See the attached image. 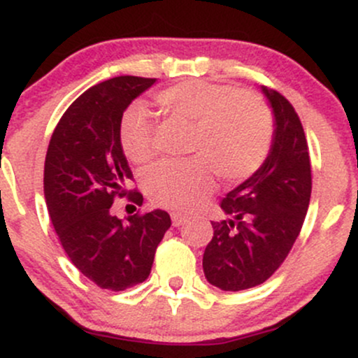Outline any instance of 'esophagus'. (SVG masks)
<instances>
[{"label":"esophagus","instance_id":"esophagus-1","mask_svg":"<svg viewBox=\"0 0 358 358\" xmlns=\"http://www.w3.org/2000/svg\"><path fill=\"white\" fill-rule=\"evenodd\" d=\"M170 215H171V224H173V227H180V225H183L185 222L188 220V217L180 212H171Z\"/></svg>","mask_w":358,"mask_h":358}]
</instances>
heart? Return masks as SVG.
Instances as JSON below:
<instances>
[{
	"instance_id": "1",
	"label": "heart",
	"mask_w": 358,
	"mask_h": 358,
	"mask_svg": "<svg viewBox=\"0 0 358 358\" xmlns=\"http://www.w3.org/2000/svg\"><path fill=\"white\" fill-rule=\"evenodd\" d=\"M165 113L193 124L188 139L192 158L151 166L143 185L156 205L193 210L213 190V173L225 183L248 180L268 158L273 116L261 97L231 85L185 80L156 97ZM122 153L129 162L148 163L155 156L153 124L141 108H131L119 129Z\"/></svg>"
}]
</instances>
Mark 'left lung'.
<instances>
[{"mask_svg":"<svg viewBox=\"0 0 358 358\" xmlns=\"http://www.w3.org/2000/svg\"><path fill=\"white\" fill-rule=\"evenodd\" d=\"M274 116L273 143L261 168L220 202L225 220L212 222L203 273L224 291H242L282 264L310 205L311 165L296 110L276 90L261 87Z\"/></svg>","mask_w":358,"mask_h":358,"instance_id":"obj_1","label":"left lung"}]
</instances>
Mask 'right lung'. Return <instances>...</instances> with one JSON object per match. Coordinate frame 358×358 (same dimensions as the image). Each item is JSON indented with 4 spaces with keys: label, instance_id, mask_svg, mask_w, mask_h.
I'll return each mask as SVG.
<instances>
[{
    "label": "right lung",
    "instance_id": "right-lung-1",
    "mask_svg": "<svg viewBox=\"0 0 358 358\" xmlns=\"http://www.w3.org/2000/svg\"><path fill=\"white\" fill-rule=\"evenodd\" d=\"M155 82L121 76L85 90L62 116L45 158V200L62 248L102 289L124 291L145 281L171 225L159 208L126 222L110 210L116 196L143 203L141 193L126 188L133 173L119 129L127 106Z\"/></svg>",
    "mask_w": 358,
    "mask_h": 358
}]
</instances>
